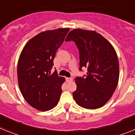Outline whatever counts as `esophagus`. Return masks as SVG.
Here are the masks:
<instances>
[{"instance_id": "esophagus-1", "label": "esophagus", "mask_w": 135, "mask_h": 135, "mask_svg": "<svg viewBox=\"0 0 135 135\" xmlns=\"http://www.w3.org/2000/svg\"><path fill=\"white\" fill-rule=\"evenodd\" d=\"M66 81L69 82V81H71L73 80V78H66Z\"/></svg>"}]
</instances>
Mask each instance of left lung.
I'll return each mask as SVG.
<instances>
[{
	"label": "left lung",
	"mask_w": 135,
	"mask_h": 135,
	"mask_svg": "<svg viewBox=\"0 0 135 135\" xmlns=\"http://www.w3.org/2000/svg\"><path fill=\"white\" fill-rule=\"evenodd\" d=\"M65 41L75 43L80 54V71L86 68L88 71L75 79V102L87 109L100 108L111 98L118 84L119 67L115 49L96 31L81 29L70 31Z\"/></svg>",
	"instance_id": "obj_1"
}]
</instances>
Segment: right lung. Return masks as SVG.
Returning <instances> with one entry per match:
<instances>
[{"label":"right lung","mask_w":135,"mask_h":135,"mask_svg":"<svg viewBox=\"0 0 135 135\" xmlns=\"http://www.w3.org/2000/svg\"><path fill=\"white\" fill-rule=\"evenodd\" d=\"M69 28L42 32L26 44L17 68L20 92L27 102L36 109L46 111L60 100L65 79L54 71L51 74L57 49Z\"/></svg>","instance_id":"1"}]
</instances>
